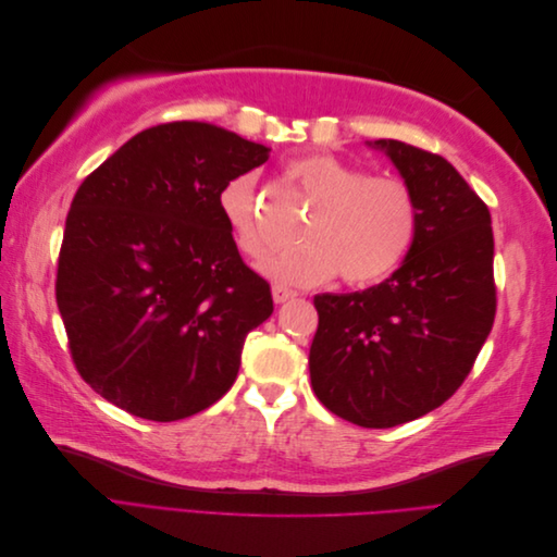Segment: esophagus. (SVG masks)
Wrapping results in <instances>:
<instances>
[{"instance_id":"34e87169","label":"esophagus","mask_w":557,"mask_h":557,"mask_svg":"<svg viewBox=\"0 0 557 557\" xmlns=\"http://www.w3.org/2000/svg\"><path fill=\"white\" fill-rule=\"evenodd\" d=\"M272 297H274L276 305H283V301L295 299L297 293H295V290H288V288H283V285H274V288H272Z\"/></svg>"}]
</instances>
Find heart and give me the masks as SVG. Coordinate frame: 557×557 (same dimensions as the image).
Listing matches in <instances>:
<instances>
[{"label": "heart", "instance_id": "heart-1", "mask_svg": "<svg viewBox=\"0 0 557 557\" xmlns=\"http://www.w3.org/2000/svg\"><path fill=\"white\" fill-rule=\"evenodd\" d=\"M285 174L313 201L315 213L301 230L305 246L264 260V276L301 288L327 283L336 274L348 285H367L391 276L407 258L418 230L416 197L407 183L372 176L330 153L293 158ZM218 207L244 256H267L256 176L230 178Z\"/></svg>", "mask_w": 557, "mask_h": 557}]
</instances>
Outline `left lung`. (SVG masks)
Segmentation results:
<instances>
[{"instance_id":"1","label":"left lung","mask_w":557,"mask_h":557,"mask_svg":"<svg viewBox=\"0 0 557 557\" xmlns=\"http://www.w3.org/2000/svg\"><path fill=\"white\" fill-rule=\"evenodd\" d=\"M416 197V239L397 272L350 295H315L311 387L360 428H395L453 397L495 323L491 211L442 156L379 139Z\"/></svg>"}]
</instances>
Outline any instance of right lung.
<instances>
[{"instance_id": "right-lung-1", "label": "right lung", "mask_w": 557, "mask_h": 557, "mask_svg": "<svg viewBox=\"0 0 557 557\" xmlns=\"http://www.w3.org/2000/svg\"><path fill=\"white\" fill-rule=\"evenodd\" d=\"M269 148L209 123L148 127L86 176L66 213L55 299L81 379L172 423L237 381L246 334L274 311L218 207Z\"/></svg>"}]
</instances>
